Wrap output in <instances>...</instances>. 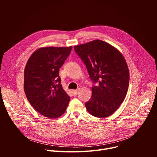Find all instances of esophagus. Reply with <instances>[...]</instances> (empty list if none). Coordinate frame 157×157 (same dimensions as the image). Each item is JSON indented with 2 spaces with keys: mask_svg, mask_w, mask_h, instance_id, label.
<instances>
[{
  "mask_svg": "<svg viewBox=\"0 0 157 157\" xmlns=\"http://www.w3.org/2000/svg\"><path fill=\"white\" fill-rule=\"evenodd\" d=\"M72 92H73V95L76 96V95H77L78 94V89H76V90H73Z\"/></svg>",
  "mask_w": 157,
  "mask_h": 157,
  "instance_id": "1",
  "label": "esophagus"
}]
</instances>
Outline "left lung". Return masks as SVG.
I'll list each match as a JSON object with an SVG mask.
<instances>
[{
  "label": "left lung",
  "instance_id": "obj_1",
  "mask_svg": "<svg viewBox=\"0 0 157 157\" xmlns=\"http://www.w3.org/2000/svg\"><path fill=\"white\" fill-rule=\"evenodd\" d=\"M86 64L89 77L98 86L91 87L92 96L86 102L88 113L103 118L115 113L126 96L129 71L122 54L109 43L95 40L74 47Z\"/></svg>",
  "mask_w": 157,
  "mask_h": 157
}]
</instances>
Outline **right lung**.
I'll list each match as a JSON object with an SVG mask.
<instances>
[{
    "instance_id": "1",
    "label": "right lung",
    "mask_w": 157,
    "mask_h": 157,
    "mask_svg": "<svg viewBox=\"0 0 157 157\" xmlns=\"http://www.w3.org/2000/svg\"><path fill=\"white\" fill-rule=\"evenodd\" d=\"M72 47H42L30 56L24 70V87L33 107L44 117L56 119L66 110L70 97L63 89L59 70Z\"/></svg>"
}]
</instances>
